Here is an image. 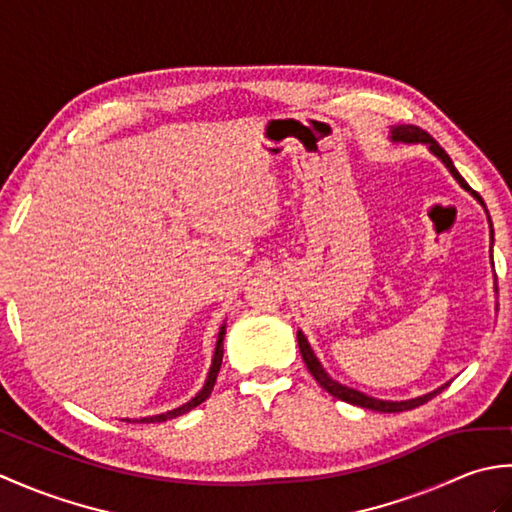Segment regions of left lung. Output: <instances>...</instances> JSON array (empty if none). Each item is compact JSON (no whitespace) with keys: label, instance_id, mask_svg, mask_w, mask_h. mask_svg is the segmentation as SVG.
I'll use <instances>...</instances> for the list:
<instances>
[{"label":"left lung","instance_id":"obj_1","mask_svg":"<svg viewBox=\"0 0 512 512\" xmlns=\"http://www.w3.org/2000/svg\"><path fill=\"white\" fill-rule=\"evenodd\" d=\"M389 134H391V140H394V143L427 145L431 154L438 156V158L444 162V167H447V169L451 171V176L460 182V187H462L464 191H469V193L473 195V198L484 206L480 195H477V193L469 187V184H466V180L460 176L458 169H455L453 160L449 158L447 151H444V149L436 143V140H433L427 132H424V129H420V127H416V125H396V127H391ZM488 222H491V217H488ZM491 239H493V226H491ZM297 341H299V352H301V356H303V361H306V367L310 369V374L314 376V380H317V383H319L325 391H328V394H332L334 398H339V400H343V402H350V405H356V407L372 409V411H380V413L409 411V409H416V407L424 405V402L431 400L433 396H438L440 391L449 385V383H447V385L438 387L436 391H429V394L418 396V398H411V400H378V398H372V396L363 394V391H356V389H352V387H345V385H341V383H336L334 378H330L328 374H325L323 365L319 363V358L314 356L312 347H310L306 336H303V332H297Z\"/></svg>","mask_w":512,"mask_h":512}]
</instances>
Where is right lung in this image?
<instances>
[{
  "label": "right lung",
  "mask_w": 512,
  "mask_h": 512,
  "mask_svg": "<svg viewBox=\"0 0 512 512\" xmlns=\"http://www.w3.org/2000/svg\"><path fill=\"white\" fill-rule=\"evenodd\" d=\"M224 334H226V323L220 328V334H217V345H215V354H213V363H211V369H209V376H206V383H204V387L198 391V394H195V398H191L189 402H184V405L178 407V409H171V411H167V413H158V416L140 418V420H134V422H165V420L182 416V413L191 411L193 407L202 405V402L211 396L213 385H215V380H217V374H220L222 356H224ZM127 422H132V420H127Z\"/></svg>",
  "instance_id": "add662e5"
}]
</instances>
